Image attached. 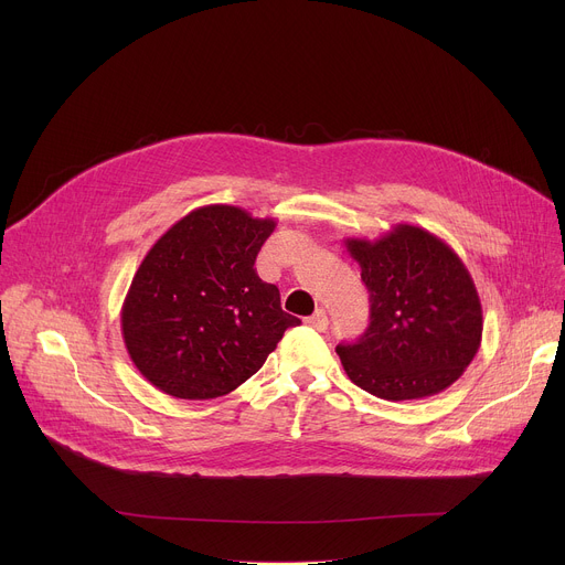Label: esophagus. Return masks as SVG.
<instances>
[{"mask_svg": "<svg viewBox=\"0 0 565 565\" xmlns=\"http://www.w3.org/2000/svg\"><path fill=\"white\" fill-rule=\"evenodd\" d=\"M306 324L312 327L315 331H327L329 329V317H327L324 310L317 308L310 317H306Z\"/></svg>", "mask_w": 565, "mask_h": 565, "instance_id": "obj_1", "label": "esophagus"}]
</instances>
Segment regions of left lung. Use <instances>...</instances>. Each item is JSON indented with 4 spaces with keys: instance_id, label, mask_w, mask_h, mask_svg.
<instances>
[{
    "instance_id": "left-lung-1",
    "label": "left lung",
    "mask_w": 565,
    "mask_h": 565,
    "mask_svg": "<svg viewBox=\"0 0 565 565\" xmlns=\"http://www.w3.org/2000/svg\"><path fill=\"white\" fill-rule=\"evenodd\" d=\"M369 288L371 324L335 351L351 382L382 399H420L451 386L482 338V306L460 257L425 227L344 238Z\"/></svg>"
}]
</instances>
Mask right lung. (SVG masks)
Instances as JSON below:
<instances>
[{"mask_svg": "<svg viewBox=\"0 0 565 565\" xmlns=\"http://www.w3.org/2000/svg\"><path fill=\"white\" fill-rule=\"evenodd\" d=\"M275 218L203 205L177 221L140 262L120 327L145 380L168 395L210 399L253 377L299 319L255 270Z\"/></svg>", "mask_w": 565, "mask_h": 565, "instance_id": "obj_1", "label": "right lung"}]
</instances>
